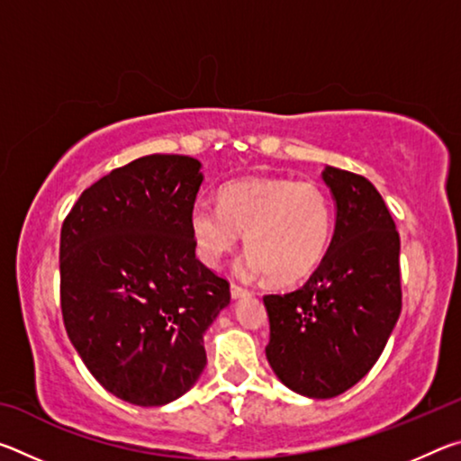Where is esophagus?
Here are the masks:
<instances>
[{"instance_id":"34e87169","label":"esophagus","mask_w":461,"mask_h":461,"mask_svg":"<svg viewBox=\"0 0 461 461\" xmlns=\"http://www.w3.org/2000/svg\"><path fill=\"white\" fill-rule=\"evenodd\" d=\"M230 293H231V299H233V301L244 299V296H248V294H249L248 288L240 286V285H231V286H230Z\"/></svg>"}]
</instances>
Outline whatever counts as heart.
Segmentation results:
<instances>
[{
  "label": "heart",
  "instance_id": "obj_1",
  "mask_svg": "<svg viewBox=\"0 0 461 461\" xmlns=\"http://www.w3.org/2000/svg\"><path fill=\"white\" fill-rule=\"evenodd\" d=\"M191 233L199 258L215 267L244 233L249 275L278 285L317 268L331 240V203L321 186L291 178H246L220 191V207L197 201Z\"/></svg>",
  "mask_w": 461,
  "mask_h": 461
}]
</instances>
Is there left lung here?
Masks as SVG:
<instances>
[{"label": "left lung", "instance_id": "8db88e82", "mask_svg": "<svg viewBox=\"0 0 461 461\" xmlns=\"http://www.w3.org/2000/svg\"><path fill=\"white\" fill-rule=\"evenodd\" d=\"M335 230L299 291L267 294V357L278 380L309 399H333L360 382L399 321L401 238L368 178L325 167Z\"/></svg>", "mask_w": 461, "mask_h": 461}]
</instances>
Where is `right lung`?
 Wrapping results in <instances>:
<instances>
[{"instance_id":"1","label":"right lung","mask_w":461,"mask_h":461,"mask_svg":"<svg viewBox=\"0 0 461 461\" xmlns=\"http://www.w3.org/2000/svg\"><path fill=\"white\" fill-rule=\"evenodd\" d=\"M191 156L150 154L85 189L60 230L68 339L107 393L138 407L183 396L207 364L203 335L230 285L194 256Z\"/></svg>"}]
</instances>
